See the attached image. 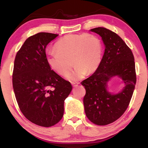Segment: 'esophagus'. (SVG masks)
<instances>
[{
  "mask_svg": "<svg viewBox=\"0 0 148 148\" xmlns=\"http://www.w3.org/2000/svg\"><path fill=\"white\" fill-rule=\"evenodd\" d=\"M72 85L73 87H77L79 85V83H74V82H72Z\"/></svg>",
  "mask_w": 148,
  "mask_h": 148,
  "instance_id": "34e87169",
  "label": "esophagus"
}]
</instances>
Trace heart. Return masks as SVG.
I'll return each instance as SVG.
<instances>
[{"label":"heart","mask_w":148,"mask_h":148,"mask_svg":"<svg viewBox=\"0 0 148 148\" xmlns=\"http://www.w3.org/2000/svg\"><path fill=\"white\" fill-rule=\"evenodd\" d=\"M55 49L49 51L47 55V62L50 68L60 76H65L74 64L76 68L67 78L76 81L83 78L87 72L91 74L99 68L103 45L96 35L69 34L57 42Z\"/></svg>","instance_id":"b5f03b06"}]
</instances>
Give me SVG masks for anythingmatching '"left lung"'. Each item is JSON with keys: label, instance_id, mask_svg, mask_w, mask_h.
<instances>
[{"label": "left lung", "instance_id": "obj_1", "mask_svg": "<svg viewBox=\"0 0 148 148\" xmlns=\"http://www.w3.org/2000/svg\"><path fill=\"white\" fill-rule=\"evenodd\" d=\"M90 31L102 37L105 50L99 68L81 82L86 91L85 112L94 124L106 125L118 119L129 106L136 82L134 58L131 49L114 32L104 27ZM114 76L121 77L125 85L122 91L116 95L106 89L107 83Z\"/></svg>", "mask_w": 148, "mask_h": 148}]
</instances>
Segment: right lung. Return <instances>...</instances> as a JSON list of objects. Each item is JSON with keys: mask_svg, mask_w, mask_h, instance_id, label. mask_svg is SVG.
<instances>
[{"mask_svg": "<svg viewBox=\"0 0 148 148\" xmlns=\"http://www.w3.org/2000/svg\"><path fill=\"white\" fill-rule=\"evenodd\" d=\"M58 34L39 32L29 37L17 51L12 84L16 101L26 118L39 126L57 124L64 114V102L72 91L69 81L51 70L47 45Z\"/></svg>", "mask_w": 148, "mask_h": 148, "instance_id": "add662e5", "label": "right lung"}]
</instances>
